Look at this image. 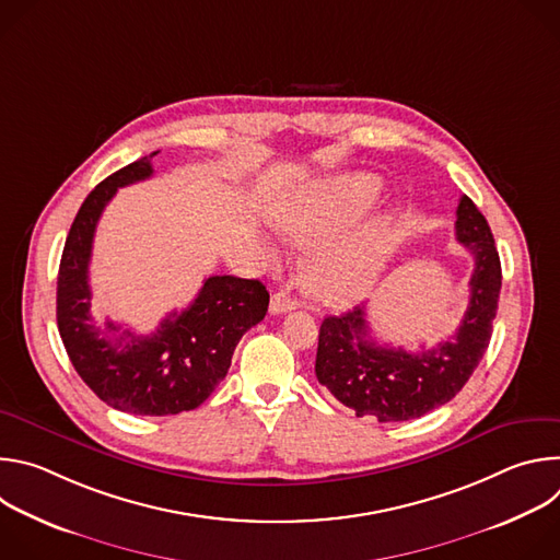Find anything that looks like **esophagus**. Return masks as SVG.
Here are the masks:
<instances>
[{
	"mask_svg": "<svg viewBox=\"0 0 560 560\" xmlns=\"http://www.w3.org/2000/svg\"><path fill=\"white\" fill-rule=\"evenodd\" d=\"M296 307V299H292L288 292H275L270 296V312L272 314H283V312H290Z\"/></svg>",
	"mask_w": 560,
	"mask_h": 560,
	"instance_id": "esophagus-1",
	"label": "esophagus"
}]
</instances>
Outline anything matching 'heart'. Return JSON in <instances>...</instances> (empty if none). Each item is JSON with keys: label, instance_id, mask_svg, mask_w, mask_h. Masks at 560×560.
<instances>
[{"label": "heart", "instance_id": "heart-1", "mask_svg": "<svg viewBox=\"0 0 560 560\" xmlns=\"http://www.w3.org/2000/svg\"><path fill=\"white\" fill-rule=\"evenodd\" d=\"M350 219L352 206L335 186L303 192L277 212V225L290 242L316 248L307 264V288L314 299L332 307H346L368 296L387 257L385 225L335 238Z\"/></svg>", "mask_w": 560, "mask_h": 560}]
</instances>
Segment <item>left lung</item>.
<instances>
[{
  "label": "left lung",
  "mask_w": 560,
  "mask_h": 560,
  "mask_svg": "<svg viewBox=\"0 0 560 560\" xmlns=\"http://www.w3.org/2000/svg\"><path fill=\"white\" fill-rule=\"evenodd\" d=\"M456 238L471 253L469 303L450 341L406 352L370 337L365 307L326 316L318 330L314 372L335 398L378 423L419 419L452 401L483 359L501 294V259L488 219L469 197L456 208Z\"/></svg>",
  "instance_id": "obj_1"
}]
</instances>
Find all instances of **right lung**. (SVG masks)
Segmentation results:
<instances>
[{"mask_svg": "<svg viewBox=\"0 0 560 560\" xmlns=\"http://www.w3.org/2000/svg\"><path fill=\"white\" fill-rule=\"evenodd\" d=\"M159 152V150H156ZM150 152L104 179L79 208L59 264L57 326L82 381L119 412L168 417L199 408L225 378L232 352L268 312L270 294L257 279L208 277L184 312H171L141 337L91 314L89 264L97 221L117 188L152 177Z\"/></svg>", "mask_w": 560, "mask_h": 560, "instance_id": "obj_1", "label": "right lung"}]
</instances>
